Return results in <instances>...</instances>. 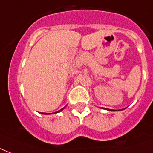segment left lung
Here are the masks:
<instances>
[{
	"label": "left lung",
	"mask_w": 153,
	"mask_h": 153,
	"mask_svg": "<svg viewBox=\"0 0 153 153\" xmlns=\"http://www.w3.org/2000/svg\"><path fill=\"white\" fill-rule=\"evenodd\" d=\"M111 111H112V110H111ZM112 111H114V110H112Z\"/></svg>",
	"instance_id": "8db88e82"
}]
</instances>
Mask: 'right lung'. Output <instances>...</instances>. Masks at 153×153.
<instances>
[{"label":"right lung","mask_w":153,"mask_h":153,"mask_svg":"<svg viewBox=\"0 0 153 153\" xmlns=\"http://www.w3.org/2000/svg\"><path fill=\"white\" fill-rule=\"evenodd\" d=\"M63 109H64V108H61L60 110H59V111H57V112H60L61 110H63ZM44 114H47V113H44Z\"/></svg>","instance_id":"add662e5"}]
</instances>
